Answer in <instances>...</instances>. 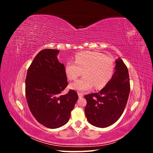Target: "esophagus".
Listing matches in <instances>:
<instances>
[{
  "label": "esophagus",
  "mask_w": 153,
  "mask_h": 153,
  "mask_svg": "<svg viewBox=\"0 0 153 153\" xmlns=\"http://www.w3.org/2000/svg\"><path fill=\"white\" fill-rule=\"evenodd\" d=\"M78 97H79V98H82L83 96H84L83 94L82 93H80V92H78Z\"/></svg>",
  "instance_id": "esophagus-1"
}]
</instances>
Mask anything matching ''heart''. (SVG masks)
<instances>
[{
  "label": "heart",
  "mask_w": 153,
  "mask_h": 153,
  "mask_svg": "<svg viewBox=\"0 0 153 153\" xmlns=\"http://www.w3.org/2000/svg\"><path fill=\"white\" fill-rule=\"evenodd\" d=\"M115 69L114 60L103 53L85 51L75 55L74 62L68 61L64 67L66 77L74 80L83 71L80 79L69 85L71 89L84 92L94 86L96 89H103L112 78Z\"/></svg>",
  "instance_id": "b5f03b06"
}]
</instances>
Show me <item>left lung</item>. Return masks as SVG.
I'll list each match as a JSON object with an SVG mask.
<instances>
[{"mask_svg": "<svg viewBox=\"0 0 153 153\" xmlns=\"http://www.w3.org/2000/svg\"><path fill=\"white\" fill-rule=\"evenodd\" d=\"M129 91L128 68L123 60L118 58L108 84L98 93L85 96V113L88 122L98 128H106L115 123L124 112Z\"/></svg>", "mask_w": 153, "mask_h": 153, "instance_id": "8db88e82", "label": "left lung"}]
</instances>
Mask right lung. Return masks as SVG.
<instances>
[{"mask_svg": "<svg viewBox=\"0 0 153 153\" xmlns=\"http://www.w3.org/2000/svg\"><path fill=\"white\" fill-rule=\"evenodd\" d=\"M59 50L45 49L36 55L27 73L25 95L34 118L45 127L64 126L78 99L76 92L61 93L68 85L64 66L59 61Z\"/></svg>", "mask_w": 153, "mask_h": 153, "instance_id": "1", "label": "right lung"}]
</instances>
